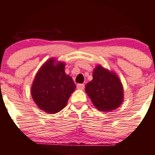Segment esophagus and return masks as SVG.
<instances>
[{
  "mask_svg": "<svg viewBox=\"0 0 155 155\" xmlns=\"http://www.w3.org/2000/svg\"><path fill=\"white\" fill-rule=\"evenodd\" d=\"M76 87H77L78 90H84V84H78Z\"/></svg>",
  "mask_w": 155,
  "mask_h": 155,
  "instance_id": "esophagus-1",
  "label": "esophagus"
}]
</instances>
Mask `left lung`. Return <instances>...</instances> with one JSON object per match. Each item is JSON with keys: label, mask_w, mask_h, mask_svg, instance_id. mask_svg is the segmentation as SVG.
I'll list each match as a JSON object with an SVG mask.
<instances>
[{"label": "left lung", "mask_w": 155, "mask_h": 155, "mask_svg": "<svg viewBox=\"0 0 155 155\" xmlns=\"http://www.w3.org/2000/svg\"><path fill=\"white\" fill-rule=\"evenodd\" d=\"M85 91L101 111L116 109L124 99L123 87L118 76L101 65H97L93 71L92 80L86 84Z\"/></svg>", "instance_id": "8db88e82"}]
</instances>
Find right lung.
<instances>
[{"mask_svg":"<svg viewBox=\"0 0 155 155\" xmlns=\"http://www.w3.org/2000/svg\"><path fill=\"white\" fill-rule=\"evenodd\" d=\"M65 65L51 58L41 67L33 80L32 97L47 113L53 114L63 109L76 89L71 76L65 73Z\"/></svg>","mask_w":155,"mask_h":155,"instance_id":"add662e5","label":"right lung"}]
</instances>
